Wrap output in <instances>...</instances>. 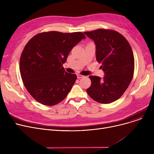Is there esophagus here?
Returning a JSON list of instances; mask_svg holds the SVG:
<instances>
[{
	"label": "esophagus",
	"mask_w": 154,
	"mask_h": 154,
	"mask_svg": "<svg viewBox=\"0 0 154 154\" xmlns=\"http://www.w3.org/2000/svg\"><path fill=\"white\" fill-rule=\"evenodd\" d=\"M77 77L78 79H80V78H82V77H84V75H80V74H77Z\"/></svg>",
	"instance_id": "obj_1"
}]
</instances>
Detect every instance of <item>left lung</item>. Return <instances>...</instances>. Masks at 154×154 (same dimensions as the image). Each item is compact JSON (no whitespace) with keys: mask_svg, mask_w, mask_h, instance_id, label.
I'll use <instances>...</instances> for the list:
<instances>
[{"mask_svg":"<svg viewBox=\"0 0 154 154\" xmlns=\"http://www.w3.org/2000/svg\"><path fill=\"white\" fill-rule=\"evenodd\" d=\"M84 34L96 45V59L102 63L103 80L89 76L91 85L87 93L95 101L110 103L119 99L130 85L134 73V57L127 40L119 32L99 29Z\"/></svg>","mask_w":154,"mask_h":154,"instance_id":"8db88e82","label":"left lung"}]
</instances>
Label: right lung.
Instances as JSON below:
<instances>
[{"label": "right lung", "instance_id": "right-lung-1", "mask_svg": "<svg viewBox=\"0 0 154 154\" xmlns=\"http://www.w3.org/2000/svg\"><path fill=\"white\" fill-rule=\"evenodd\" d=\"M85 36L80 32H44L34 35L24 47L20 59L22 82L35 100L52 106L62 102L77 75L65 71L63 63L75 45Z\"/></svg>", "mask_w": 154, "mask_h": 154}]
</instances>
